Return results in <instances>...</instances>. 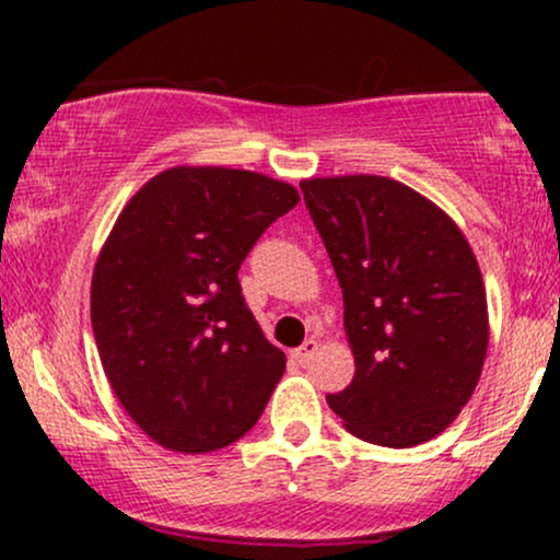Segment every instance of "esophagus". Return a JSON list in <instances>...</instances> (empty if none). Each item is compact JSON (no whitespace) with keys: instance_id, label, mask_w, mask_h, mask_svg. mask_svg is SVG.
Returning a JSON list of instances; mask_svg holds the SVG:
<instances>
[{"instance_id":"1","label":"esophagus","mask_w":560,"mask_h":560,"mask_svg":"<svg viewBox=\"0 0 560 560\" xmlns=\"http://www.w3.org/2000/svg\"><path fill=\"white\" fill-rule=\"evenodd\" d=\"M316 352H318L316 339H305V342H302L298 350H294V358H298L300 363H307L313 355H316Z\"/></svg>"}]
</instances>
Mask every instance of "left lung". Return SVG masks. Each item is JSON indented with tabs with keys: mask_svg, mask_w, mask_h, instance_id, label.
<instances>
[{
	"mask_svg": "<svg viewBox=\"0 0 560 560\" xmlns=\"http://www.w3.org/2000/svg\"><path fill=\"white\" fill-rule=\"evenodd\" d=\"M300 189L342 287L355 355L350 387L326 402L371 445L432 440L471 400L490 342L471 244L395 178H305Z\"/></svg>",
	"mask_w": 560,
	"mask_h": 560,
	"instance_id": "1",
	"label": "left lung"
}]
</instances>
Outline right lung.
I'll return each mask as SVG.
<instances>
[{"instance_id": "1", "label": "right lung", "mask_w": 560, "mask_h": 560, "mask_svg": "<svg viewBox=\"0 0 560 560\" xmlns=\"http://www.w3.org/2000/svg\"><path fill=\"white\" fill-rule=\"evenodd\" d=\"M292 184L178 165L128 199L96 258L92 329L126 413L158 445L213 453L260 419L287 369L242 298L240 266Z\"/></svg>"}]
</instances>
